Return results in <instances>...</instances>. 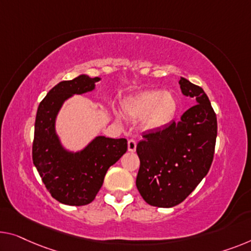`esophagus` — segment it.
<instances>
[{
    "label": "esophagus",
    "instance_id": "obj_1",
    "mask_svg": "<svg viewBox=\"0 0 251 251\" xmlns=\"http://www.w3.org/2000/svg\"><path fill=\"white\" fill-rule=\"evenodd\" d=\"M127 147H128L129 152H135L136 151V141L135 140H129L128 143H127Z\"/></svg>",
    "mask_w": 251,
    "mask_h": 251
}]
</instances>
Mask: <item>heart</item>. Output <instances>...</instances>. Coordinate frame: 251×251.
<instances>
[{
    "label": "heart",
    "mask_w": 251,
    "mask_h": 251,
    "mask_svg": "<svg viewBox=\"0 0 251 251\" xmlns=\"http://www.w3.org/2000/svg\"><path fill=\"white\" fill-rule=\"evenodd\" d=\"M124 109L129 117L144 118L150 129H160L174 121L178 109L177 99L169 92L149 90L127 100Z\"/></svg>",
    "instance_id": "heart-1"
}]
</instances>
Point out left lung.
Segmentation results:
<instances>
[{
    "label": "left lung",
    "mask_w": 251,
    "mask_h": 251,
    "mask_svg": "<svg viewBox=\"0 0 251 251\" xmlns=\"http://www.w3.org/2000/svg\"><path fill=\"white\" fill-rule=\"evenodd\" d=\"M181 92L196 99L178 123L150 132L138 142L136 187L148 204L173 207L185 201L207 175L218 135L216 115L204 90L187 78Z\"/></svg>",
    "instance_id": "8db88e82"
}]
</instances>
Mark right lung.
Instances as JSON below:
<instances>
[{
  "label": "right lung",
  "mask_w": 251,
  "mask_h": 251,
  "mask_svg": "<svg viewBox=\"0 0 251 251\" xmlns=\"http://www.w3.org/2000/svg\"><path fill=\"white\" fill-rule=\"evenodd\" d=\"M99 77L80 75L62 81L39 103L32 142V161L48 192L59 203L81 206L95 200L110 166L127 151L126 138L98 136L80 152L66 151L55 132V119L72 95L95 89Z\"/></svg>",
  "instance_id": "add662e5"
}]
</instances>
